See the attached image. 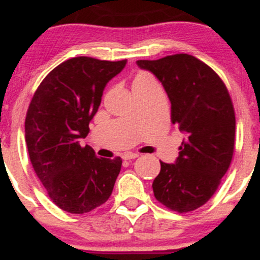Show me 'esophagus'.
<instances>
[{"instance_id":"obj_1","label":"esophagus","mask_w":260,"mask_h":260,"mask_svg":"<svg viewBox=\"0 0 260 260\" xmlns=\"http://www.w3.org/2000/svg\"><path fill=\"white\" fill-rule=\"evenodd\" d=\"M139 155L136 154V153H131V151H127V153L122 154V159L124 160H132V159H136V157H138Z\"/></svg>"}]
</instances>
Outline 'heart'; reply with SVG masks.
I'll list each match as a JSON object with an SVG mask.
<instances>
[{
    "label": "heart",
    "mask_w": 260,
    "mask_h": 260,
    "mask_svg": "<svg viewBox=\"0 0 260 260\" xmlns=\"http://www.w3.org/2000/svg\"><path fill=\"white\" fill-rule=\"evenodd\" d=\"M149 82H154L153 77H151L150 74L147 73V72H140V73L137 74L136 77H134L132 85L145 84V83H149Z\"/></svg>",
    "instance_id": "heart-1"
}]
</instances>
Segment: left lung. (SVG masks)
I'll list each match as a JSON object with an SVG mask.
<instances>
[{
  "mask_svg": "<svg viewBox=\"0 0 260 260\" xmlns=\"http://www.w3.org/2000/svg\"><path fill=\"white\" fill-rule=\"evenodd\" d=\"M137 64L160 80L171 101V121L187 134L175 164L160 161L153 182L155 198L178 213L204 205L231 164L235 149V110L217 74L187 53Z\"/></svg>",
  "mask_w": 260,
  "mask_h": 260,
  "instance_id": "1",
  "label": "left lung"
}]
</instances>
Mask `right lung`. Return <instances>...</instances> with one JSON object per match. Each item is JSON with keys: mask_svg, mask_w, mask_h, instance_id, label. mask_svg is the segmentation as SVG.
Wrapping results in <instances>:
<instances>
[{"mask_svg": "<svg viewBox=\"0 0 260 260\" xmlns=\"http://www.w3.org/2000/svg\"><path fill=\"white\" fill-rule=\"evenodd\" d=\"M127 59L73 57L45 77L25 117V143L32 169L50 199L71 214H84L111 196L122 159L98 157L79 139L89 133L109 80Z\"/></svg>", "mask_w": 260, "mask_h": 260, "instance_id": "add662e5", "label": "right lung"}]
</instances>
